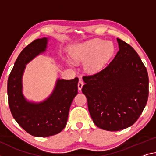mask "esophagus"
I'll list each match as a JSON object with an SVG mask.
<instances>
[{"label":"esophagus","mask_w":156,"mask_h":156,"mask_svg":"<svg viewBox=\"0 0 156 156\" xmlns=\"http://www.w3.org/2000/svg\"><path fill=\"white\" fill-rule=\"evenodd\" d=\"M83 86V82L82 80H80L78 81V88L79 91L81 90V89H82Z\"/></svg>","instance_id":"1"}]
</instances>
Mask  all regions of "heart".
<instances>
[{"label":"heart","mask_w":156,"mask_h":156,"mask_svg":"<svg viewBox=\"0 0 156 156\" xmlns=\"http://www.w3.org/2000/svg\"><path fill=\"white\" fill-rule=\"evenodd\" d=\"M115 50V46L111 41L94 39L73 46L70 55L75 62H84V71L92 75L104 68L112 58ZM67 62L71 63L69 60Z\"/></svg>","instance_id":"obj_1"}]
</instances>
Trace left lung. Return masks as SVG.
<instances>
[{
  "instance_id": "1",
  "label": "left lung",
  "mask_w": 156,
  "mask_h": 156,
  "mask_svg": "<svg viewBox=\"0 0 156 156\" xmlns=\"http://www.w3.org/2000/svg\"><path fill=\"white\" fill-rule=\"evenodd\" d=\"M119 51L100 72L84 76L83 93L94 124L117 131L132 126L142 114L149 96V76L133 47L117 39Z\"/></svg>"
}]
</instances>
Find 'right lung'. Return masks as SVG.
I'll return each instance as SVG.
<instances>
[{
    "mask_svg": "<svg viewBox=\"0 0 156 156\" xmlns=\"http://www.w3.org/2000/svg\"><path fill=\"white\" fill-rule=\"evenodd\" d=\"M48 39L34 40L19 54L7 81L9 109L16 122L35 137H48L60 133L66 125L69 109L78 94V78H58L51 95L41 102L27 100L23 93V73L27 64L45 53Z\"/></svg>",
    "mask_w": 156,
    "mask_h": 156,
    "instance_id": "1",
    "label": "right lung"
}]
</instances>
